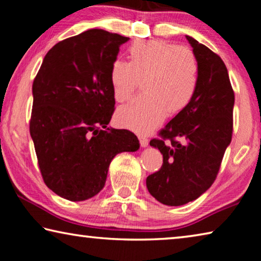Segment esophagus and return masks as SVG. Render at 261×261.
Returning a JSON list of instances; mask_svg holds the SVG:
<instances>
[{"instance_id":"34e87169","label":"esophagus","mask_w":261,"mask_h":261,"mask_svg":"<svg viewBox=\"0 0 261 261\" xmlns=\"http://www.w3.org/2000/svg\"><path fill=\"white\" fill-rule=\"evenodd\" d=\"M139 141H140L141 147H147L148 146V139L145 138V137L139 136Z\"/></svg>"}]
</instances>
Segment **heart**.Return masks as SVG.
Masks as SVG:
<instances>
[{
    "label": "heart",
    "mask_w": 261,
    "mask_h": 261,
    "mask_svg": "<svg viewBox=\"0 0 261 261\" xmlns=\"http://www.w3.org/2000/svg\"><path fill=\"white\" fill-rule=\"evenodd\" d=\"M129 62L115 60L109 81L114 99L129 101L143 84V93L121 108L116 120L138 134H148L167 114H178L188 107L197 92L199 64L187 47L163 40H137L127 49Z\"/></svg>",
    "instance_id": "obj_1"
}]
</instances>
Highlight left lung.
I'll use <instances>...</instances> for the list:
<instances>
[{"label":"left lung","instance_id":"left-lung-1","mask_svg":"<svg viewBox=\"0 0 261 261\" xmlns=\"http://www.w3.org/2000/svg\"><path fill=\"white\" fill-rule=\"evenodd\" d=\"M187 39L199 64L197 92L161 130L163 139L149 143L161 152L163 165L146 178V187L167 206L188 204L211 188L232 135L235 95L226 65L210 48L190 35Z\"/></svg>","mask_w":261,"mask_h":261}]
</instances>
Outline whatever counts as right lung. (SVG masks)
Listing matches in <instances>:
<instances>
[{
  "label": "right lung",
  "mask_w": 261,
  "mask_h": 261,
  "mask_svg": "<svg viewBox=\"0 0 261 261\" xmlns=\"http://www.w3.org/2000/svg\"><path fill=\"white\" fill-rule=\"evenodd\" d=\"M127 40L87 30L56 43L34 78L30 134L43 180L64 199L94 197L115 155L139 149L131 131L108 127L115 106L110 65Z\"/></svg>",
  "instance_id": "1"
}]
</instances>
